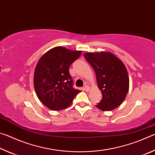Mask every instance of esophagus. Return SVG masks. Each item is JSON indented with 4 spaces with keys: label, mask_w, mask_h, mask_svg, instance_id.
<instances>
[{
    "label": "esophagus",
    "mask_w": 155,
    "mask_h": 155,
    "mask_svg": "<svg viewBox=\"0 0 155 155\" xmlns=\"http://www.w3.org/2000/svg\"><path fill=\"white\" fill-rule=\"evenodd\" d=\"M84 90H85V91H89L90 90V87H89V86L85 85V86H84Z\"/></svg>",
    "instance_id": "1"
}]
</instances>
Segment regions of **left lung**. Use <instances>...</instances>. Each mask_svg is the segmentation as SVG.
Returning <instances> with one entry per match:
<instances>
[{"label": "left lung", "instance_id": "8db88e82", "mask_svg": "<svg viewBox=\"0 0 155 155\" xmlns=\"http://www.w3.org/2000/svg\"><path fill=\"white\" fill-rule=\"evenodd\" d=\"M83 55L94 68L103 95L96 107L104 111L117 108L124 101L129 89V78L124 63L107 51L87 52Z\"/></svg>", "mask_w": 155, "mask_h": 155}]
</instances>
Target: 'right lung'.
<instances>
[{"label":"right lung","instance_id":"1","mask_svg":"<svg viewBox=\"0 0 155 155\" xmlns=\"http://www.w3.org/2000/svg\"><path fill=\"white\" fill-rule=\"evenodd\" d=\"M81 54L62 46L50 49L37 64L33 85L37 96L51 110L59 111L69 107L81 91L72 87L70 65Z\"/></svg>","mask_w":155,"mask_h":155}]
</instances>
